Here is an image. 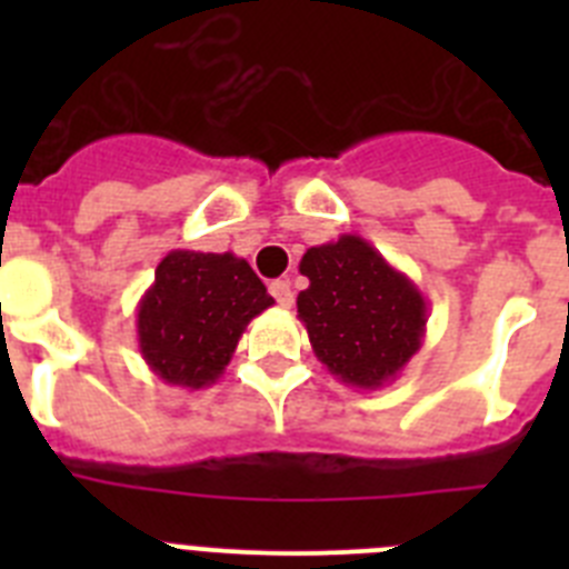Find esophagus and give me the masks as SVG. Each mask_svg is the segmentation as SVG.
<instances>
[{"mask_svg": "<svg viewBox=\"0 0 569 569\" xmlns=\"http://www.w3.org/2000/svg\"><path fill=\"white\" fill-rule=\"evenodd\" d=\"M270 296H273V299L279 301L281 308H290V305H293V288H290L288 279L270 281Z\"/></svg>", "mask_w": 569, "mask_h": 569, "instance_id": "esophagus-1", "label": "esophagus"}]
</instances>
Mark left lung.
I'll list each match as a JSON object with an SVG mask.
<instances>
[{
  "mask_svg": "<svg viewBox=\"0 0 569 569\" xmlns=\"http://www.w3.org/2000/svg\"><path fill=\"white\" fill-rule=\"evenodd\" d=\"M299 270L310 288L301 290L296 308L316 359L350 387L390 385L425 339L421 290L356 233L310 248Z\"/></svg>",
  "mask_w": 569,
  "mask_h": 569,
  "instance_id": "8db88e82",
  "label": "left lung"
}]
</instances>
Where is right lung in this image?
<instances>
[{"label":"right lung","mask_w":569,"mask_h":569,"mask_svg":"<svg viewBox=\"0 0 569 569\" xmlns=\"http://www.w3.org/2000/svg\"><path fill=\"white\" fill-rule=\"evenodd\" d=\"M270 305L273 296L239 256L170 250L136 308L139 353L164 385L202 390Z\"/></svg>","instance_id":"right-lung-1"}]
</instances>
